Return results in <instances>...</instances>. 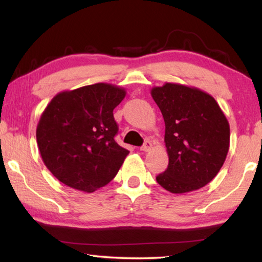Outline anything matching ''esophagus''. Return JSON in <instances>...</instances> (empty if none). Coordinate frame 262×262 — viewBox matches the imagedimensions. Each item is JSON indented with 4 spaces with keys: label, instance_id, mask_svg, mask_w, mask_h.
<instances>
[{
    "label": "esophagus",
    "instance_id": "obj_1",
    "mask_svg": "<svg viewBox=\"0 0 262 262\" xmlns=\"http://www.w3.org/2000/svg\"><path fill=\"white\" fill-rule=\"evenodd\" d=\"M152 149V142L150 140H145L144 144L140 148L141 151H150Z\"/></svg>",
    "mask_w": 262,
    "mask_h": 262
}]
</instances>
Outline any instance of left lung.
<instances>
[{
  "mask_svg": "<svg viewBox=\"0 0 262 262\" xmlns=\"http://www.w3.org/2000/svg\"><path fill=\"white\" fill-rule=\"evenodd\" d=\"M165 122L168 165L156 177L174 194L200 189L219 173L230 145V126L217 101L198 88L165 83L151 89Z\"/></svg>",
  "mask_w": 262,
  "mask_h": 262,
  "instance_id": "left-lung-1",
  "label": "left lung"
}]
</instances>
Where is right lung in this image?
<instances>
[{
    "mask_svg": "<svg viewBox=\"0 0 262 262\" xmlns=\"http://www.w3.org/2000/svg\"><path fill=\"white\" fill-rule=\"evenodd\" d=\"M125 96V89L96 83L50 101L38 122L37 143L43 164L62 184L92 193L117 176L129 154L114 140L113 110Z\"/></svg>",
    "mask_w": 262,
    "mask_h": 262,
    "instance_id": "right-lung-1",
    "label": "right lung"
}]
</instances>
